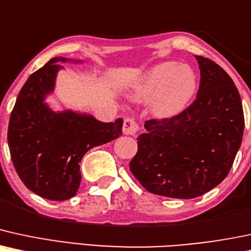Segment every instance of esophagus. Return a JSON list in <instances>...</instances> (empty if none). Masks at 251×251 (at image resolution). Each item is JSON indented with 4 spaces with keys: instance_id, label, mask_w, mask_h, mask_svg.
<instances>
[{
    "instance_id": "obj_1",
    "label": "esophagus",
    "mask_w": 251,
    "mask_h": 251,
    "mask_svg": "<svg viewBox=\"0 0 251 251\" xmlns=\"http://www.w3.org/2000/svg\"><path fill=\"white\" fill-rule=\"evenodd\" d=\"M122 130L126 135H131V136L136 135L138 131V125L136 123V121L134 119H126L125 122H123Z\"/></svg>"
}]
</instances>
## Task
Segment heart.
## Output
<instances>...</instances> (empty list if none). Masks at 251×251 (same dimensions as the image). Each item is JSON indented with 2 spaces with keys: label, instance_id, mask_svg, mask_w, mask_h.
<instances>
[{
  "label": "heart",
  "instance_id": "obj_1",
  "mask_svg": "<svg viewBox=\"0 0 251 251\" xmlns=\"http://www.w3.org/2000/svg\"><path fill=\"white\" fill-rule=\"evenodd\" d=\"M199 88L195 70L177 62H162L150 68L131 85L134 101H150V113L157 119H172L187 109Z\"/></svg>",
  "mask_w": 251,
  "mask_h": 251
}]
</instances>
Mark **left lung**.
<instances>
[{
    "mask_svg": "<svg viewBox=\"0 0 251 251\" xmlns=\"http://www.w3.org/2000/svg\"><path fill=\"white\" fill-rule=\"evenodd\" d=\"M195 57L201 72L196 100L177 116L146 121L129 164L156 195L188 200L210 191L230 172L242 143L243 108L234 81L215 62Z\"/></svg>",
    "mask_w": 251,
    "mask_h": 251,
    "instance_id": "obj_1",
    "label": "left lung"
}]
</instances>
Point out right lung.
<instances>
[{
    "mask_svg": "<svg viewBox=\"0 0 251 251\" xmlns=\"http://www.w3.org/2000/svg\"><path fill=\"white\" fill-rule=\"evenodd\" d=\"M54 57L31 74L11 111L8 146L21 181L32 193L50 201L75 196L81 183L79 163L88 150L122 134L123 120L104 123L88 114L54 111L44 102L55 89L58 62Z\"/></svg>",
    "mask_w": 251,
    "mask_h": 251,
    "instance_id": "right-lung-1",
    "label": "right lung"
}]
</instances>
